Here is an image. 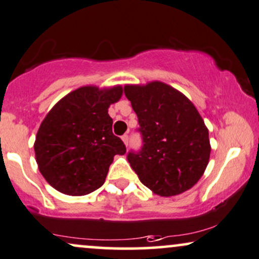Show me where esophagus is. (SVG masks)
I'll return each mask as SVG.
<instances>
[{
    "label": "esophagus",
    "mask_w": 259,
    "mask_h": 259,
    "mask_svg": "<svg viewBox=\"0 0 259 259\" xmlns=\"http://www.w3.org/2000/svg\"><path fill=\"white\" fill-rule=\"evenodd\" d=\"M122 140H123V143H124V145H128V135H123L122 136Z\"/></svg>",
    "instance_id": "34e87169"
}]
</instances>
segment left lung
Returning <instances> with one entry per match:
<instances>
[{"label": "left lung", "mask_w": 259, "mask_h": 259, "mask_svg": "<svg viewBox=\"0 0 259 259\" xmlns=\"http://www.w3.org/2000/svg\"><path fill=\"white\" fill-rule=\"evenodd\" d=\"M124 96L138 116L142 148L127 154L140 183L162 197L190 190L210 157L209 132L196 107L159 81L126 85Z\"/></svg>", "instance_id": "left-lung-1"}]
</instances>
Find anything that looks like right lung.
Instances as JSON below:
<instances>
[{
  "label": "right lung",
  "mask_w": 259,
  "mask_h": 259,
  "mask_svg": "<svg viewBox=\"0 0 259 259\" xmlns=\"http://www.w3.org/2000/svg\"><path fill=\"white\" fill-rule=\"evenodd\" d=\"M122 88L85 86L54 105L38 130L34 152L39 171L59 192L85 196L104 184L115 155L126 146L114 136L111 103Z\"/></svg>",
  "instance_id": "1"
}]
</instances>
